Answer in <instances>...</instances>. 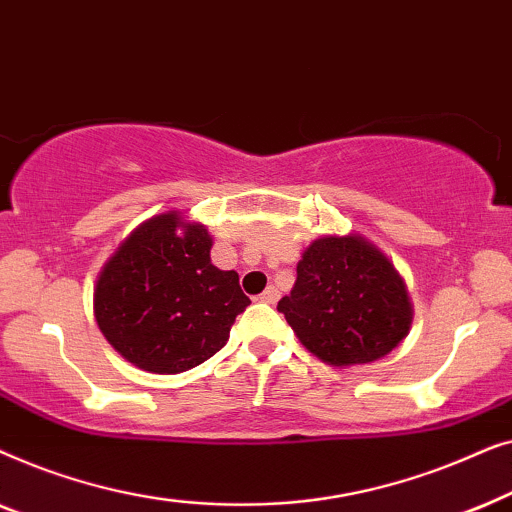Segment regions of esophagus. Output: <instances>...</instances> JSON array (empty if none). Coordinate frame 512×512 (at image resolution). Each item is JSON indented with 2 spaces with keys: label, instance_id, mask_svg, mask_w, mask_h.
<instances>
[{
  "label": "esophagus",
  "instance_id": "34e87169",
  "mask_svg": "<svg viewBox=\"0 0 512 512\" xmlns=\"http://www.w3.org/2000/svg\"><path fill=\"white\" fill-rule=\"evenodd\" d=\"M277 298H279V291L275 289V286H268V289H265L261 296H258V300H261V303H268V305H275Z\"/></svg>",
  "mask_w": 512,
  "mask_h": 512
}]
</instances>
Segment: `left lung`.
Segmentation results:
<instances>
[{"label": "left lung", "mask_w": 512, "mask_h": 512, "mask_svg": "<svg viewBox=\"0 0 512 512\" xmlns=\"http://www.w3.org/2000/svg\"><path fill=\"white\" fill-rule=\"evenodd\" d=\"M296 272V284L277 310L321 361H377L408 335L412 307L403 279L361 237L314 240Z\"/></svg>", "instance_id": "1"}]
</instances>
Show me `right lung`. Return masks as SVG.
I'll return each mask as SVG.
<instances>
[{
	"label": "right lung",
	"instance_id": "right-lung-1",
	"mask_svg": "<svg viewBox=\"0 0 512 512\" xmlns=\"http://www.w3.org/2000/svg\"><path fill=\"white\" fill-rule=\"evenodd\" d=\"M209 249L205 226H184L174 212L153 216L118 247L95 289L97 326L116 352L149 373L174 375L226 345L251 300L235 270L212 265Z\"/></svg>",
	"mask_w": 512,
	"mask_h": 512
}]
</instances>
